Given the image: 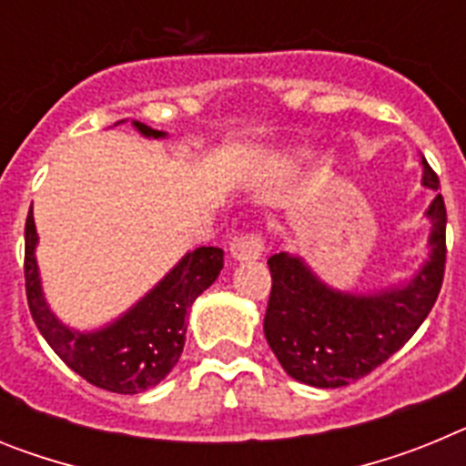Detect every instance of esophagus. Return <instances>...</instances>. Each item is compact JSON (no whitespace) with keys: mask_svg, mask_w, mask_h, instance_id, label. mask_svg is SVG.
Returning <instances> with one entry per match:
<instances>
[{"mask_svg":"<svg viewBox=\"0 0 466 466\" xmlns=\"http://www.w3.org/2000/svg\"><path fill=\"white\" fill-rule=\"evenodd\" d=\"M263 249L266 247H263V240L258 233H249V236H242L230 242V257L240 263L258 261L263 257Z\"/></svg>","mask_w":466,"mask_h":466,"instance_id":"34e87169","label":"esophagus"}]
</instances>
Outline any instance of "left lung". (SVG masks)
<instances>
[{"label": "left lung", "mask_w": 466, "mask_h": 466, "mask_svg": "<svg viewBox=\"0 0 466 466\" xmlns=\"http://www.w3.org/2000/svg\"><path fill=\"white\" fill-rule=\"evenodd\" d=\"M422 163V187L436 198L425 212L431 221L430 257L406 282L371 294L336 289L300 257L268 258L273 289L263 333L282 369L310 387H343L360 380L409 343L425 322L446 270V205L439 177Z\"/></svg>", "instance_id": "8db88e82"}]
</instances>
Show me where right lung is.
<instances>
[{
  "label": "right lung",
  "instance_id": "add662e5",
  "mask_svg": "<svg viewBox=\"0 0 466 466\" xmlns=\"http://www.w3.org/2000/svg\"><path fill=\"white\" fill-rule=\"evenodd\" d=\"M133 126L142 137H167L163 130L139 121ZM36 242L39 236L30 209L25 221V291L36 329L74 373L116 394L144 392L175 369L187 340L188 308L224 268L219 247H198L114 322L79 331L60 322L46 303L35 257Z\"/></svg>",
  "mask_w": 466,
  "mask_h": 466
}]
</instances>
